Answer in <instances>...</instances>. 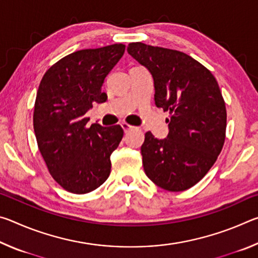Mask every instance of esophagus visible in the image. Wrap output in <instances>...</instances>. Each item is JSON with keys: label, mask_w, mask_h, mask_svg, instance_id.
Segmentation results:
<instances>
[{"label": "esophagus", "mask_w": 258, "mask_h": 258, "mask_svg": "<svg viewBox=\"0 0 258 258\" xmlns=\"http://www.w3.org/2000/svg\"><path fill=\"white\" fill-rule=\"evenodd\" d=\"M120 126L121 127H123V130H124V132H128L130 130H132V128H134V126H132V125H130V124H127V123H121L120 124Z\"/></svg>", "instance_id": "esophagus-1"}]
</instances>
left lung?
Segmentation results:
<instances>
[{"label":"left lung","instance_id":"left-lung-1","mask_svg":"<svg viewBox=\"0 0 258 258\" xmlns=\"http://www.w3.org/2000/svg\"><path fill=\"white\" fill-rule=\"evenodd\" d=\"M127 52L154 78L155 103L169 111L168 134L146 133L147 176L167 191H184L206 175L223 148L226 109L213 74L183 52L130 43Z\"/></svg>","mask_w":258,"mask_h":258}]
</instances>
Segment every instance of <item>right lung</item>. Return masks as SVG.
<instances>
[{
    "mask_svg": "<svg viewBox=\"0 0 258 258\" xmlns=\"http://www.w3.org/2000/svg\"><path fill=\"white\" fill-rule=\"evenodd\" d=\"M124 52V44L76 51L47 69L38 86L33 117L38 149L52 177L72 194L95 190L110 174V156L124 131L86 127L85 113L107 100L104 78Z\"/></svg>",
    "mask_w": 258,
    "mask_h": 258,
    "instance_id": "right-lung-1",
    "label": "right lung"
}]
</instances>
